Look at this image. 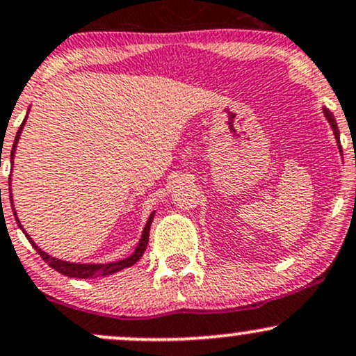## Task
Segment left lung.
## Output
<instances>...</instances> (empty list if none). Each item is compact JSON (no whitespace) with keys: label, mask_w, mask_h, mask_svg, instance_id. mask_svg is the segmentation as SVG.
<instances>
[{"label":"left lung","mask_w":356,"mask_h":356,"mask_svg":"<svg viewBox=\"0 0 356 356\" xmlns=\"http://www.w3.org/2000/svg\"><path fill=\"white\" fill-rule=\"evenodd\" d=\"M323 113H324V116H326V120H327V121H330L331 128H333V131H334V138H337V142H338V147H339V152H341V145H339V130H338V124H337V120H334L333 113H331V111H330V109L323 108Z\"/></svg>","instance_id":"left-lung-1"}]
</instances>
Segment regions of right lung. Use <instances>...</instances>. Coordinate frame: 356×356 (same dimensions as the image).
Returning <instances> with one entry per match:
<instances>
[{
    "label": "right lung",
    "instance_id": "right-lung-1",
    "mask_svg": "<svg viewBox=\"0 0 356 356\" xmlns=\"http://www.w3.org/2000/svg\"><path fill=\"white\" fill-rule=\"evenodd\" d=\"M26 116H29V113H26ZM25 120H23L22 124H19L18 134H17V136H15L13 148H11V163H13L15 150H17V143H18V140H19V135H22L23 127H25ZM10 201H11V209H13V214H15V220H17L18 226H19V228H22V232L25 233V229H23L22 222H19L18 216H17V211H15V208H13V199H11V187H10ZM154 214H155V211L150 214V218H148L145 228H143L142 238H140L138 245H136V248H135V252L131 253V255L128 257V259H123V260H118V261H109V264H72V261H64V260L54 259V257H50L49 253H45L44 250L38 248L37 245L33 243V240L29 236V233H25V236L29 238L30 243H32L33 248L37 250L38 255H40L42 259H44L47 264H49L50 267L54 268V270H57L58 273H62V275L76 277V279H97V277H106V275H111V273H115V272L123 270V268L131 267V265H135L136 261L142 259L143 252H145L147 243H148V235H150V225H152V221H154Z\"/></svg>",
    "mask_w": 356,
    "mask_h": 356
}]
</instances>
